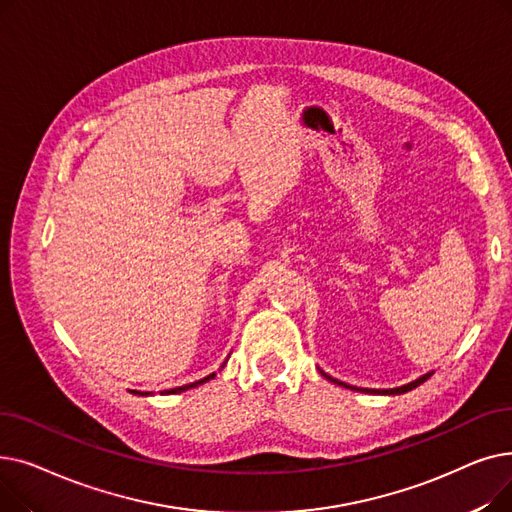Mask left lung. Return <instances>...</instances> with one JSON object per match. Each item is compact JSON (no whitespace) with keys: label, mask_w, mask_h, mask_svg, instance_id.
Here are the masks:
<instances>
[{"label":"left lung","mask_w":512,"mask_h":512,"mask_svg":"<svg viewBox=\"0 0 512 512\" xmlns=\"http://www.w3.org/2000/svg\"><path fill=\"white\" fill-rule=\"evenodd\" d=\"M321 375H324L326 380H330V382H334V384H338V386H344V388H348V390H357V392H369V394H405V392H409V390H413V388H417L419 384H423L427 378H432V371L429 373H425V375H421V378H417L415 382H411V384H405V386H398V388H390V390H371V388H355V386H348V384H344V382H338V380H334L332 375H328V373H324L321 371Z\"/></svg>","instance_id":"left-lung-1"}]
</instances>
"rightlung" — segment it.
Returning <instances> with one entry per match:
<instances>
[{
    "label": "right lung",
    "instance_id": "add662e5",
    "mask_svg": "<svg viewBox=\"0 0 512 512\" xmlns=\"http://www.w3.org/2000/svg\"><path fill=\"white\" fill-rule=\"evenodd\" d=\"M224 365H226V363H224ZM224 365H222V367H224ZM211 378H215V373L207 375V378H203V380H199V382H193V384H186V386H180V388H172V390H168L166 394H176V392H184V390H188V388H195V386H201V384L209 382ZM134 394H143V396H147L149 392H137V390H134Z\"/></svg>",
    "mask_w": 512,
    "mask_h": 512
}]
</instances>
